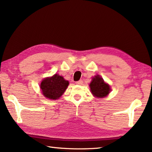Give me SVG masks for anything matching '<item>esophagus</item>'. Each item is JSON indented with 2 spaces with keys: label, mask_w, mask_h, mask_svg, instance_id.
Here are the masks:
<instances>
[{
  "label": "esophagus",
  "mask_w": 152,
  "mask_h": 152,
  "mask_svg": "<svg viewBox=\"0 0 152 152\" xmlns=\"http://www.w3.org/2000/svg\"><path fill=\"white\" fill-rule=\"evenodd\" d=\"M82 83H83V81H82V80H80L76 82V84H78V85H82Z\"/></svg>",
  "instance_id": "34e87169"
}]
</instances>
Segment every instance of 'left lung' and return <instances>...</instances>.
Segmentation results:
<instances>
[{"label":"left lung","mask_w":152,"mask_h":152,"mask_svg":"<svg viewBox=\"0 0 152 152\" xmlns=\"http://www.w3.org/2000/svg\"><path fill=\"white\" fill-rule=\"evenodd\" d=\"M89 86L92 94L97 98L107 96L110 91V86L104 82V80L99 75H96L92 78Z\"/></svg>","instance_id":"left-lung-1"}]
</instances>
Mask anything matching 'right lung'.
<instances>
[{
  "mask_svg": "<svg viewBox=\"0 0 152 152\" xmlns=\"http://www.w3.org/2000/svg\"><path fill=\"white\" fill-rule=\"evenodd\" d=\"M69 85V82L62 76L56 74L51 77H48L41 82L40 88L42 94L47 99H59Z\"/></svg>",
  "mask_w": 152,
  "mask_h": 152,
  "instance_id": "add662e5",
  "label": "right lung"
}]
</instances>
